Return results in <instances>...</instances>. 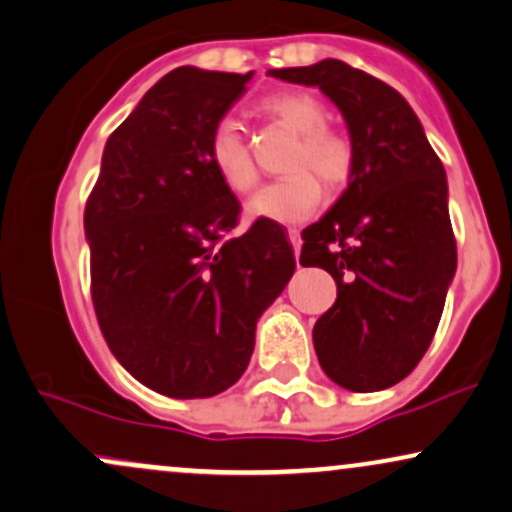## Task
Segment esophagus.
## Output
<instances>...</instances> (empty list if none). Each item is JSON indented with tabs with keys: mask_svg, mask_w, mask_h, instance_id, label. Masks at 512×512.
Instances as JSON below:
<instances>
[{
	"mask_svg": "<svg viewBox=\"0 0 512 512\" xmlns=\"http://www.w3.org/2000/svg\"><path fill=\"white\" fill-rule=\"evenodd\" d=\"M287 237H290V244H292L294 254L299 256V249H302V234H299L297 227H290V230H287Z\"/></svg>",
	"mask_w": 512,
	"mask_h": 512,
	"instance_id": "obj_1",
	"label": "esophagus"
}]
</instances>
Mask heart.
I'll list each match as a JSON object with an SVG mask.
<instances>
[{
    "label": "heart",
    "instance_id": "heart-1",
    "mask_svg": "<svg viewBox=\"0 0 512 512\" xmlns=\"http://www.w3.org/2000/svg\"><path fill=\"white\" fill-rule=\"evenodd\" d=\"M258 110L299 138L287 162L290 177L256 191L246 203V213L256 220L302 222L323 203L321 181L330 191H342L352 182L357 153L350 138L328 129V107L314 95L299 90L270 95L258 102ZM208 160L220 182L234 194H246L258 182L242 126L230 117L215 124L208 141Z\"/></svg>",
    "mask_w": 512,
    "mask_h": 512
}]
</instances>
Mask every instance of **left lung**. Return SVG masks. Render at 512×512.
<instances>
[{
	"mask_svg": "<svg viewBox=\"0 0 512 512\" xmlns=\"http://www.w3.org/2000/svg\"><path fill=\"white\" fill-rule=\"evenodd\" d=\"M268 74L321 88L357 153L345 194L302 232L299 263L338 285L314 326L318 362L354 393L390 388L429 350L458 266L443 162L405 98L366 71L323 59Z\"/></svg>",
	"mask_w": 512,
	"mask_h": 512,
	"instance_id": "obj_1",
	"label": "left lung"
}]
</instances>
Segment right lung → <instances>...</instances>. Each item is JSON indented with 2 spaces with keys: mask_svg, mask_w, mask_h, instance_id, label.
I'll return each instance as SVG.
<instances>
[{
  "mask_svg": "<svg viewBox=\"0 0 512 512\" xmlns=\"http://www.w3.org/2000/svg\"><path fill=\"white\" fill-rule=\"evenodd\" d=\"M249 78L194 66L160 78L107 138L83 215L102 338L170 398H210L242 378L258 316L294 273L278 222L232 234L242 206L208 160Z\"/></svg>",
  "mask_w": 512,
  "mask_h": 512,
  "instance_id": "obj_1",
  "label": "right lung"
}]
</instances>
